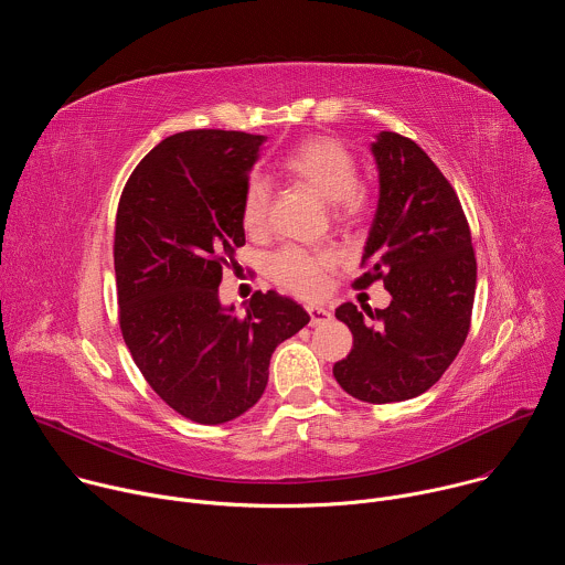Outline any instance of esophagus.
<instances>
[{"mask_svg":"<svg viewBox=\"0 0 565 565\" xmlns=\"http://www.w3.org/2000/svg\"><path fill=\"white\" fill-rule=\"evenodd\" d=\"M306 310L310 315V327H319V324H324V321L331 319V310L324 308V306H308Z\"/></svg>","mask_w":565,"mask_h":565,"instance_id":"1","label":"esophagus"}]
</instances>
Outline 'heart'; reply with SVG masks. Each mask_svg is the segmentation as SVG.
Instances as JSON below:
<instances>
[{
  "mask_svg": "<svg viewBox=\"0 0 565 565\" xmlns=\"http://www.w3.org/2000/svg\"><path fill=\"white\" fill-rule=\"evenodd\" d=\"M284 170L301 185L331 201L338 223H358L369 207V194L358 183L355 153L333 136H310L301 140L284 158ZM273 203V185L264 177H253L241 203V223L253 234L268 225ZM338 257L329 250H308L301 246H284L268 262V275L284 290L312 299L324 292L329 275L335 270Z\"/></svg>",
  "mask_w": 565,
  "mask_h": 565,
  "instance_id": "obj_1",
  "label": "heart"
}]
</instances>
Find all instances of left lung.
<instances>
[{"mask_svg": "<svg viewBox=\"0 0 565 565\" xmlns=\"http://www.w3.org/2000/svg\"><path fill=\"white\" fill-rule=\"evenodd\" d=\"M380 199L353 288L384 281L391 303L364 319L347 301L335 317L353 349L333 366L340 386L371 405L431 388L465 344L471 324L476 257L458 194L412 138L380 131L371 145Z\"/></svg>", "mask_w": 565, "mask_h": 565, "instance_id": "8db88e82", "label": "left lung"}]
</instances>
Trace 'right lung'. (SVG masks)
Here are the masks:
<instances>
[{
  "label": "right lung",
  "mask_w": 565,
  "mask_h": 565,
  "mask_svg": "<svg viewBox=\"0 0 565 565\" xmlns=\"http://www.w3.org/2000/svg\"><path fill=\"white\" fill-rule=\"evenodd\" d=\"M266 138L190 129L158 142L120 194L118 319L147 384L183 418L221 425L264 395L275 349L310 317L275 290L223 308V268L246 244L241 203Z\"/></svg>",
  "instance_id": "add662e5"
}]
</instances>
